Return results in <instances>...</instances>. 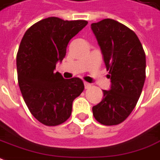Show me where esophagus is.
Segmentation results:
<instances>
[{"instance_id":"1","label":"esophagus","mask_w":160,"mask_h":160,"mask_svg":"<svg viewBox=\"0 0 160 160\" xmlns=\"http://www.w3.org/2000/svg\"><path fill=\"white\" fill-rule=\"evenodd\" d=\"M91 83H89V82H84V87H85V89H89V88H91Z\"/></svg>"}]
</instances>
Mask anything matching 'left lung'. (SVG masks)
Returning <instances> with one entry per match:
<instances>
[{"label": "left lung", "mask_w": 160, "mask_h": 160, "mask_svg": "<svg viewBox=\"0 0 160 160\" xmlns=\"http://www.w3.org/2000/svg\"><path fill=\"white\" fill-rule=\"evenodd\" d=\"M92 30L112 82L111 90H103V99L92 108L93 116L103 125H117L128 117L142 93L145 52L137 34L115 20L93 22Z\"/></svg>", "instance_id": "8db88e82"}]
</instances>
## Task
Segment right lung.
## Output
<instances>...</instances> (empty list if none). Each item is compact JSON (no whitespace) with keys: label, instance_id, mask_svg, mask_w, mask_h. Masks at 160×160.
I'll list each match as a JSON object with an SVG mask.
<instances>
[{"label":"right lung","instance_id":"right-lung-1","mask_svg":"<svg viewBox=\"0 0 160 160\" xmlns=\"http://www.w3.org/2000/svg\"><path fill=\"white\" fill-rule=\"evenodd\" d=\"M87 23L45 18L29 28L21 40L17 54L19 88L31 113L46 126L66 122L74 99L84 89L80 78L64 79L54 69L65 57L69 40Z\"/></svg>","mask_w":160,"mask_h":160}]
</instances>
